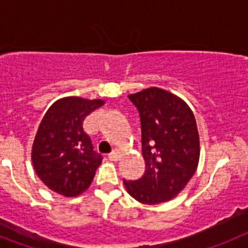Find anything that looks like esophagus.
<instances>
[{"mask_svg": "<svg viewBox=\"0 0 248 248\" xmlns=\"http://www.w3.org/2000/svg\"><path fill=\"white\" fill-rule=\"evenodd\" d=\"M108 157H109V160H111V161H118L121 157V153L118 151V150H116V151H113V153L109 154V155H108Z\"/></svg>", "mask_w": 248, "mask_h": 248, "instance_id": "obj_1", "label": "esophagus"}]
</instances>
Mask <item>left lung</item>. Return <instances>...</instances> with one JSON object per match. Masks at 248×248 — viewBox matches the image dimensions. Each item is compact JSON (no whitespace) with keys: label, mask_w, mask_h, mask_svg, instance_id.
I'll return each mask as SVG.
<instances>
[{"label":"left lung","mask_w":248,"mask_h":248,"mask_svg":"<svg viewBox=\"0 0 248 248\" xmlns=\"http://www.w3.org/2000/svg\"><path fill=\"white\" fill-rule=\"evenodd\" d=\"M128 98L140 112L146 170L139 180L124 179L126 190L142 204L171 201L198 168L201 146L194 114L180 97L157 87Z\"/></svg>","instance_id":"obj_1"}]
</instances>
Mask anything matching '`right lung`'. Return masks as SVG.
<instances>
[{
    "label": "right lung",
    "instance_id": "obj_1",
    "mask_svg": "<svg viewBox=\"0 0 248 248\" xmlns=\"http://www.w3.org/2000/svg\"><path fill=\"white\" fill-rule=\"evenodd\" d=\"M105 105L102 99L60 98L41 120L31 160L41 182L64 197H77L89 188L102 156L93 150L84 121Z\"/></svg>",
    "mask_w": 248,
    "mask_h": 248
}]
</instances>
